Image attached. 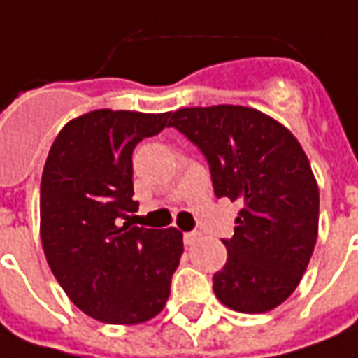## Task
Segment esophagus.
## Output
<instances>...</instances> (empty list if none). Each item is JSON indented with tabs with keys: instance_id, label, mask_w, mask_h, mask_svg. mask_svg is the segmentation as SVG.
I'll return each mask as SVG.
<instances>
[{
	"instance_id": "obj_1",
	"label": "esophagus",
	"mask_w": 358,
	"mask_h": 358,
	"mask_svg": "<svg viewBox=\"0 0 358 358\" xmlns=\"http://www.w3.org/2000/svg\"><path fill=\"white\" fill-rule=\"evenodd\" d=\"M199 237H201V235H199L198 231H188V233H184V243H186V245H194Z\"/></svg>"
}]
</instances>
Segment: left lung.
Wrapping results in <instances>:
<instances>
[{
    "label": "left lung",
    "mask_w": 358,
    "mask_h": 358,
    "mask_svg": "<svg viewBox=\"0 0 358 358\" xmlns=\"http://www.w3.org/2000/svg\"><path fill=\"white\" fill-rule=\"evenodd\" d=\"M169 127L201 150L215 196L243 206L233 237L221 239L217 300L243 313L274 310L300 284L317 239L320 189L303 148L278 121L243 106L178 109Z\"/></svg>",
    "instance_id": "1"
}]
</instances>
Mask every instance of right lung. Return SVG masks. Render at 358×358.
<instances>
[{"instance_id": "1", "label": "right lung", "mask_w": 358, "mask_h": 358, "mask_svg": "<svg viewBox=\"0 0 358 358\" xmlns=\"http://www.w3.org/2000/svg\"><path fill=\"white\" fill-rule=\"evenodd\" d=\"M170 113L96 109L55 138L41 180V241L50 271L82 312L133 325L155 317L170 296L184 243L174 227H131L137 210L133 150L169 127Z\"/></svg>"}]
</instances>
